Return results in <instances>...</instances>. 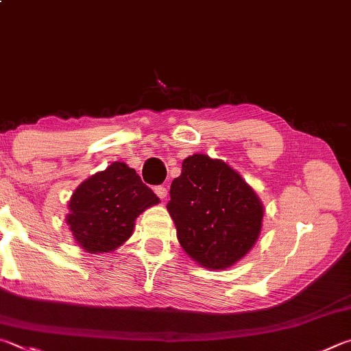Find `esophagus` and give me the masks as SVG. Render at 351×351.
Instances as JSON below:
<instances>
[{
  "instance_id": "34e87169",
  "label": "esophagus",
  "mask_w": 351,
  "mask_h": 351,
  "mask_svg": "<svg viewBox=\"0 0 351 351\" xmlns=\"http://www.w3.org/2000/svg\"><path fill=\"white\" fill-rule=\"evenodd\" d=\"M155 193L161 197V199H165V197H167V189H165L164 186H156Z\"/></svg>"
}]
</instances>
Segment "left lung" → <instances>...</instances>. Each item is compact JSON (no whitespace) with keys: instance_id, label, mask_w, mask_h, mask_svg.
<instances>
[{"instance_id":"8db88e82","label":"left lung","mask_w":351,"mask_h":351,"mask_svg":"<svg viewBox=\"0 0 351 351\" xmlns=\"http://www.w3.org/2000/svg\"><path fill=\"white\" fill-rule=\"evenodd\" d=\"M167 210L184 252L204 269L237 264L263 228L264 206L256 192L222 159L202 154L182 161Z\"/></svg>"}]
</instances>
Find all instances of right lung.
I'll return each instance as SVG.
<instances>
[{
  "label": "right lung",
  "mask_w": 351,
  "mask_h": 351,
  "mask_svg": "<svg viewBox=\"0 0 351 351\" xmlns=\"http://www.w3.org/2000/svg\"><path fill=\"white\" fill-rule=\"evenodd\" d=\"M158 202L135 169L117 161L76 187L66 224L82 250L110 253L132 237L138 216Z\"/></svg>",
  "instance_id": "add662e5"
}]
</instances>
